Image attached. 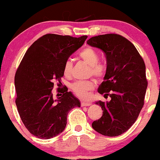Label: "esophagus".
Returning a JSON list of instances; mask_svg holds the SVG:
<instances>
[{"mask_svg":"<svg viewBox=\"0 0 160 160\" xmlns=\"http://www.w3.org/2000/svg\"><path fill=\"white\" fill-rule=\"evenodd\" d=\"M89 105H91V103L89 102H84V101L81 102V106H82V107H84V106H89Z\"/></svg>","mask_w":160,"mask_h":160,"instance_id":"34e87169","label":"esophagus"}]
</instances>
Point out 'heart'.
I'll list each match as a JSON object with an SVG mask.
<instances>
[{
  "instance_id": "obj_1",
  "label": "heart",
  "mask_w": 160,
  "mask_h": 160,
  "mask_svg": "<svg viewBox=\"0 0 160 160\" xmlns=\"http://www.w3.org/2000/svg\"><path fill=\"white\" fill-rule=\"evenodd\" d=\"M80 57L81 59L90 66L92 74L96 78H101L105 72V67L104 65L99 63V56L98 52L91 47H86L80 52ZM73 62L71 59H68L64 65V74L70 75L72 71ZM95 83L92 80L86 81H78L74 82L71 86L73 91L76 95L81 98H85L88 95V92L94 88Z\"/></svg>"
}]
</instances>
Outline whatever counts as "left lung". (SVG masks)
Instances as JSON below:
<instances>
[{"label":"left lung","instance_id":"left-lung-1","mask_svg":"<svg viewBox=\"0 0 160 160\" xmlns=\"http://www.w3.org/2000/svg\"><path fill=\"white\" fill-rule=\"evenodd\" d=\"M87 44L104 52L107 69L98 92L111 101H98L103 114L92 126L105 136L122 135L136 121L144 101L148 81L143 58L129 40L116 34L91 38Z\"/></svg>","mask_w":160,"mask_h":160}]
</instances>
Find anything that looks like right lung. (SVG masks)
<instances>
[{
	"label": "right lung",
	"mask_w": 160,
	"mask_h": 160,
	"mask_svg": "<svg viewBox=\"0 0 160 160\" xmlns=\"http://www.w3.org/2000/svg\"><path fill=\"white\" fill-rule=\"evenodd\" d=\"M86 38L45 34L29 47L16 71L18 112L27 129L38 138L49 139L62 133L69 111L80 107V100L68 89L56 99L52 90L54 82L60 83L64 76L65 62Z\"/></svg>",
	"instance_id": "add662e5"
}]
</instances>
